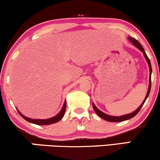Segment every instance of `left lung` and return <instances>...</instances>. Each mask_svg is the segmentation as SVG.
Returning <instances> with one entry per match:
<instances>
[{
    "label": "left lung",
    "mask_w": 160,
    "mask_h": 160,
    "mask_svg": "<svg viewBox=\"0 0 160 160\" xmlns=\"http://www.w3.org/2000/svg\"><path fill=\"white\" fill-rule=\"evenodd\" d=\"M129 39L130 41L132 42V43H133L134 45L135 46V47H138L140 50L144 53V56L145 57V58H146L147 62H148V65H149V68H150V83H149V88H148V93H147L146 95V97H145L144 102H142V104H141L140 107H139L138 109L136 110L135 111L132 112V113H129V114H126V115H123V116H120V117H113V116H110V115H108L106 114V113H103V112H102L101 111H99V110L95 106V104L92 103V107H93V109H94V111H95V113H97V115H98L99 117H102V119H104V120H105L106 121H108V122H122V121H124V120H129V119L132 118V117H135V115L137 114L138 113L139 111H140V110L141 109V108H142L143 104H144L145 101H146V99L148 98V95H149V93H150V88H151V73H152V68H151V64H150V61L149 59V58H148V56H147L146 52H145L144 48H143V47L141 46V44L140 43H139L138 41L137 40L134 39L132 38H128Z\"/></svg>",
    "instance_id": "8db88e82"
}]
</instances>
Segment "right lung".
I'll list each match as a JSON object with an SVG mask.
<instances>
[{
	"instance_id": "add662e5",
	"label": "right lung",
	"mask_w": 160,
	"mask_h": 160,
	"mask_svg": "<svg viewBox=\"0 0 160 160\" xmlns=\"http://www.w3.org/2000/svg\"><path fill=\"white\" fill-rule=\"evenodd\" d=\"M65 109H66V101L65 102V103H64V105H63V107H62V109L61 110V111H60V113H58V114H57L56 116H55V117H52V118L47 119V120H34V119L28 118V117H25V116L22 114V113H20L19 111H18V112H19L20 116H21L22 118L25 119V120L28 121V122H32V123L37 124V125H40V126H44V125H50V124L56 123V122H58V121H59L62 118V117H63L64 114H65Z\"/></svg>"
}]
</instances>
